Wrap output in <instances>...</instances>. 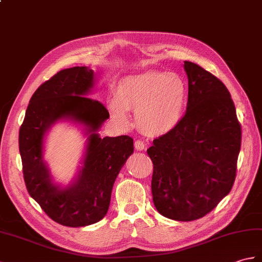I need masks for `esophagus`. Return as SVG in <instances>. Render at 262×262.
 I'll return each mask as SVG.
<instances>
[{"instance_id": "1", "label": "esophagus", "mask_w": 262, "mask_h": 262, "mask_svg": "<svg viewBox=\"0 0 262 262\" xmlns=\"http://www.w3.org/2000/svg\"><path fill=\"white\" fill-rule=\"evenodd\" d=\"M135 148L137 150H144L145 149V144L142 141H136L135 142Z\"/></svg>"}]
</instances>
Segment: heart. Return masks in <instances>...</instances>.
Masks as SVG:
<instances>
[{
  "mask_svg": "<svg viewBox=\"0 0 262 262\" xmlns=\"http://www.w3.org/2000/svg\"><path fill=\"white\" fill-rule=\"evenodd\" d=\"M188 89L183 78L166 71H144L121 78L116 96L109 100L113 118L129 125V111L136 112L137 128L148 137L172 133L183 119Z\"/></svg>",
  "mask_w": 262,
  "mask_h": 262,
  "instance_id": "1",
  "label": "heart"
}]
</instances>
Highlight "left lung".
Wrapping results in <instances>:
<instances>
[{"instance_id":"8db88e82","label":"left lung","mask_w":262,"mask_h":262,"mask_svg":"<svg viewBox=\"0 0 262 262\" xmlns=\"http://www.w3.org/2000/svg\"><path fill=\"white\" fill-rule=\"evenodd\" d=\"M188 79L186 113L181 124L156 138L151 194L156 210L175 221L208 214L234 183L241 126L223 82L202 67L184 61Z\"/></svg>"}]
</instances>
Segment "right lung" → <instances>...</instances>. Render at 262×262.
<instances>
[{
	"label": "right lung",
	"mask_w": 262,
	"mask_h": 262,
	"mask_svg": "<svg viewBox=\"0 0 262 262\" xmlns=\"http://www.w3.org/2000/svg\"><path fill=\"white\" fill-rule=\"evenodd\" d=\"M95 72L88 67L59 71L35 90L19 133V149L27 190L53 221L66 227H86L106 215L113 186L134 153L129 136L98 134L109 113L101 102L88 98ZM81 124L88 136L82 166L67 187L56 185L44 156V139L58 121Z\"/></svg>",
	"instance_id": "1"
}]
</instances>
